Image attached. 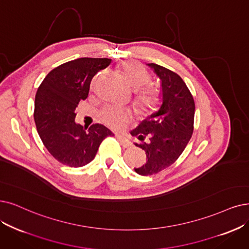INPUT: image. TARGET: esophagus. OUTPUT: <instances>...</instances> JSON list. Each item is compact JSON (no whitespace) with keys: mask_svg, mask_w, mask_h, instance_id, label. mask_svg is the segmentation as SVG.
I'll return each instance as SVG.
<instances>
[{"mask_svg":"<svg viewBox=\"0 0 249 249\" xmlns=\"http://www.w3.org/2000/svg\"><path fill=\"white\" fill-rule=\"evenodd\" d=\"M116 138L118 139V141L121 142V144L125 147V148H128L132 146V142L128 140L127 137L124 136V135H122V134H116Z\"/></svg>","mask_w":249,"mask_h":249,"instance_id":"34e87169","label":"esophagus"}]
</instances>
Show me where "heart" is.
I'll return each mask as SVG.
<instances>
[{
  "label": "heart",
  "instance_id": "b5f03b06",
  "mask_svg": "<svg viewBox=\"0 0 249 249\" xmlns=\"http://www.w3.org/2000/svg\"><path fill=\"white\" fill-rule=\"evenodd\" d=\"M126 83L133 90H140L150 82L146 69L135 62H124L121 66ZM137 104L142 109H151L157 103V93L152 89H142L137 95ZM101 117L103 122L112 127H121L131 118V112L125 108L106 106L102 109Z\"/></svg>",
  "mask_w": 249,
  "mask_h": 249
}]
</instances>
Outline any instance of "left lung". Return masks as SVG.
I'll return each mask as SVG.
<instances>
[{
	"mask_svg": "<svg viewBox=\"0 0 249 249\" xmlns=\"http://www.w3.org/2000/svg\"><path fill=\"white\" fill-rule=\"evenodd\" d=\"M161 82V104L131 132L140 141L137 144L146 152L147 160L134 170L150 176L172 165L184 151L193 133L195 104L180 75L155 63L147 64Z\"/></svg>",
	"mask_w": 249,
	"mask_h": 249,
	"instance_id": "obj_1",
	"label": "left lung"
}]
</instances>
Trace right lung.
<instances>
[{
    "label": "right lung",
    "mask_w": 249,
    "mask_h": 249,
    "mask_svg": "<svg viewBox=\"0 0 249 249\" xmlns=\"http://www.w3.org/2000/svg\"><path fill=\"white\" fill-rule=\"evenodd\" d=\"M111 63L108 58H78L50 71L38 87L35 123L45 147L59 162L81 167L91 162L101 142L113 133L100 124L84 127L75 108L88 97L93 76Z\"/></svg>",
    "instance_id": "obj_1"
}]
</instances>
